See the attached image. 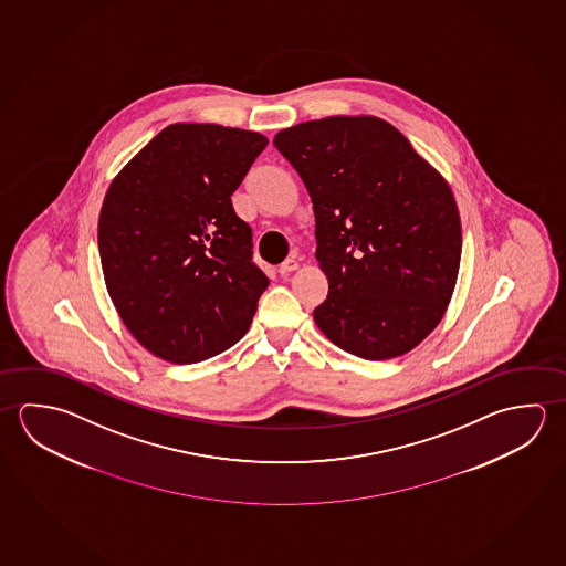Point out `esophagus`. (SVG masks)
I'll return each mask as SVG.
<instances>
[{
	"instance_id": "esophagus-1",
	"label": "esophagus",
	"mask_w": 566,
	"mask_h": 566,
	"mask_svg": "<svg viewBox=\"0 0 566 566\" xmlns=\"http://www.w3.org/2000/svg\"><path fill=\"white\" fill-rule=\"evenodd\" d=\"M297 259H285V261L279 265V273H281V275H289V273H293V271H297Z\"/></svg>"
}]
</instances>
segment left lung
Here are the masks:
<instances>
[{"label":"left lung","instance_id":"8db88e82","mask_svg":"<svg viewBox=\"0 0 566 566\" xmlns=\"http://www.w3.org/2000/svg\"><path fill=\"white\" fill-rule=\"evenodd\" d=\"M315 211L328 295L313 311L331 343L366 360L406 355L438 326L460 271L450 186L376 116H326L281 130Z\"/></svg>","mask_w":566,"mask_h":566}]
</instances>
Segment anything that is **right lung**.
Masks as SVG:
<instances>
[{
  "label": "right lung",
  "mask_w": 566,
  "mask_h": 566,
  "mask_svg": "<svg viewBox=\"0 0 566 566\" xmlns=\"http://www.w3.org/2000/svg\"><path fill=\"white\" fill-rule=\"evenodd\" d=\"M220 125L166 126L116 176L98 218L108 295L136 340L176 365L248 333L269 279L231 193L268 146Z\"/></svg>",
  "instance_id": "right-lung-1"
}]
</instances>
